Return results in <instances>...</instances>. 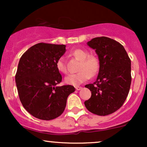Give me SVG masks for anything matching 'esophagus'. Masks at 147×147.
<instances>
[{
  "label": "esophagus",
  "instance_id": "esophagus-1",
  "mask_svg": "<svg viewBox=\"0 0 147 147\" xmlns=\"http://www.w3.org/2000/svg\"><path fill=\"white\" fill-rule=\"evenodd\" d=\"M75 88H76V90H82V87H81V86H77V87H75Z\"/></svg>",
  "mask_w": 147,
  "mask_h": 147
}]
</instances>
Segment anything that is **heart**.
<instances>
[{
  "label": "heart",
  "mask_w": 147,
  "mask_h": 147,
  "mask_svg": "<svg viewBox=\"0 0 147 147\" xmlns=\"http://www.w3.org/2000/svg\"><path fill=\"white\" fill-rule=\"evenodd\" d=\"M71 55L80 61L78 67V71L79 72L67 76L65 78V82L67 84L77 86L86 82L90 77H95L98 73L99 61L95 55H88L87 50L83 49H75L72 52ZM56 67L57 70L61 73L65 74L68 72L63 57H61L57 59Z\"/></svg>",
  "instance_id": "1"
}]
</instances>
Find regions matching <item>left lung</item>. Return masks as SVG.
<instances>
[{
	"label": "left lung",
	"mask_w": 147,
	"mask_h": 147,
	"mask_svg": "<svg viewBox=\"0 0 147 147\" xmlns=\"http://www.w3.org/2000/svg\"><path fill=\"white\" fill-rule=\"evenodd\" d=\"M87 44L98 55L99 70L97 80L85 86L91 97L84 104L92 113L108 115L121 108L129 94L131 59L123 45L109 37H96Z\"/></svg>",
	"instance_id": "left-lung-1"
}]
</instances>
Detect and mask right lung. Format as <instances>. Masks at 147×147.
I'll list each match as a JSON object with an SVG mask.
<instances>
[{
  "label": "right lung",
  "mask_w": 147,
  "mask_h": 147,
  "mask_svg": "<svg viewBox=\"0 0 147 147\" xmlns=\"http://www.w3.org/2000/svg\"><path fill=\"white\" fill-rule=\"evenodd\" d=\"M65 52V45L39 43L22 55L15 80L25 109L34 117L51 120L63 113L67 98L75 92L71 85L57 86L62 77L57 61Z\"/></svg>",
  "instance_id": "1"
}]
</instances>
